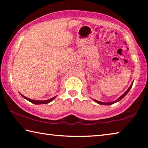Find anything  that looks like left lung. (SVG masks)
Returning <instances> with one entry per match:
<instances>
[{"label":"left lung","mask_w":148,"mask_h":148,"mask_svg":"<svg viewBox=\"0 0 148 148\" xmlns=\"http://www.w3.org/2000/svg\"><path fill=\"white\" fill-rule=\"evenodd\" d=\"M133 82H134V81L132 82L131 85V86H130V87H129L128 89H127V91H125V92H124V93L121 95V96H120L118 99H117V100H116V101H113V102H101V101H97V100H95V99H92V100H93V101H94L95 102H97V104H102V105H111V104H114V103H116V102H119V101H121V100L123 98V97L125 96V95H126L127 93H128L129 91H130V89H131V87H132V84H133Z\"/></svg>","instance_id":"1"}]
</instances>
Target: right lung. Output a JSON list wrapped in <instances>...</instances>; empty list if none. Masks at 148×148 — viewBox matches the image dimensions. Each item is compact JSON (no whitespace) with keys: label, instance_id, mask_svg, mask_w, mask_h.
<instances>
[{"label":"right lung","instance_id":"add662e5","mask_svg":"<svg viewBox=\"0 0 148 148\" xmlns=\"http://www.w3.org/2000/svg\"><path fill=\"white\" fill-rule=\"evenodd\" d=\"M20 94H21V93H20ZM21 95L25 99L27 100V101H29V102H31V103H33L34 104H42L49 103V102H51L52 101H53V100L56 98V97H52V98L49 99L48 100H46V101H36V100H32V99L27 98V97H25L24 95H23L22 94H21Z\"/></svg>","mask_w":148,"mask_h":148}]
</instances>
